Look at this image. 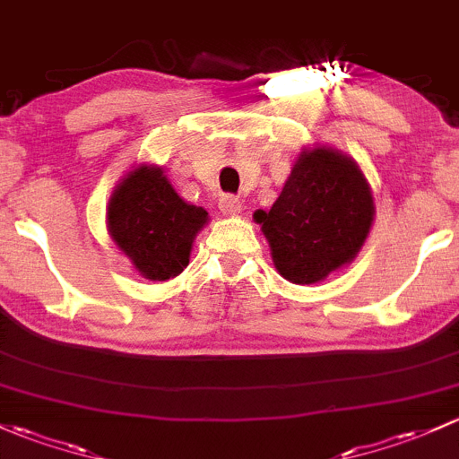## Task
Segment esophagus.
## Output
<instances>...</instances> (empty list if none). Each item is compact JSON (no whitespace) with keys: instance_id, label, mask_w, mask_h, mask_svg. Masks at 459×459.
Segmentation results:
<instances>
[{"instance_id":"34e87169","label":"esophagus","mask_w":459,"mask_h":459,"mask_svg":"<svg viewBox=\"0 0 459 459\" xmlns=\"http://www.w3.org/2000/svg\"><path fill=\"white\" fill-rule=\"evenodd\" d=\"M219 210L223 212L225 216H236L243 210V203H240L238 196L234 195H223L219 198Z\"/></svg>"}]
</instances>
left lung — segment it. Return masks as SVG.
Here are the masks:
<instances>
[{"mask_svg":"<svg viewBox=\"0 0 459 459\" xmlns=\"http://www.w3.org/2000/svg\"><path fill=\"white\" fill-rule=\"evenodd\" d=\"M371 187L358 163L333 148L302 150L272 210L254 214L278 273L320 282L356 258L369 236Z\"/></svg>","mask_w":459,"mask_h":459,"instance_id":"8db88e82","label":"left lung"}]
</instances>
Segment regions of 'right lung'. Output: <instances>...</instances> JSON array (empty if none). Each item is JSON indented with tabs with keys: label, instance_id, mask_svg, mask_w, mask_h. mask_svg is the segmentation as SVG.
<instances>
[{
	"label": "right lung",
	"instance_id": "1",
	"mask_svg": "<svg viewBox=\"0 0 459 459\" xmlns=\"http://www.w3.org/2000/svg\"><path fill=\"white\" fill-rule=\"evenodd\" d=\"M207 212L177 195L163 168L139 165L108 201V231L148 281H169L190 263Z\"/></svg>",
	"mask_w": 459,
	"mask_h": 459
}]
</instances>
